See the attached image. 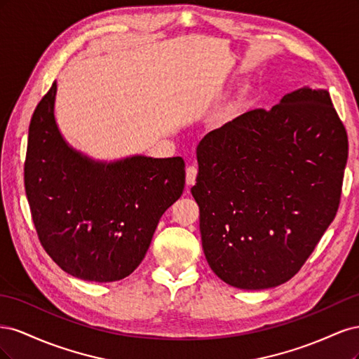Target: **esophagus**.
Here are the masks:
<instances>
[{
    "instance_id": "1",
    "label": "esophagus",
    "mask_w": 359,
    "mask_h": 359,
    "mask_svg": "<svg viewBox=\"0 0 359 359\" xmlns=\"http://www.w3.org/2000/svg\"><path fill=\"white\" fill-rule=\"evenodd\" d=\"M196 177H198V168L196 166H189L186 170V184L187 186H193L196 182Z\"/></svg>"
}]
</instances>
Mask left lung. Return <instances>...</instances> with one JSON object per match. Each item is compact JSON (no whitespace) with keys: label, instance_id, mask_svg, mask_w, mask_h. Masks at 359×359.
I'll return each instance as SVG.
<instances>
[{"label":"left lung","instance_id":"left-lung-1","mask_svg":"<svg viewBox=\"0 0 359 359\" xmlns=\"http://www.w3.org/2000/svg\"><path fill=\"white\" fill-rule=\"evenodd\" d=\"M347 151L330 93L310 86L205 135L191 194L215 276L245 290L295 276L339 210Z\"/></svg>","mask_w":359,"mask_h":359}]
</instances>
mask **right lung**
Returning <instances> with one entry per match:
<instances>
[{"label":"right lung","mask_w":359,"mask_h":359,"mask_svg":"<svg viewBox=\"0 0 359 359\" xmlns=\"http://www.w3.org/2000/svg\"><path fill=\"white\" fill-rule=\"evenodd\" d=\"M57 82L32 114L24 168L39 240L62 271L97 283L130 276L142 262L160 217L186 182L181 157L100 161L62 137Z\"/></svg>","instance_id":"right-lung-1"}]
</instances>
